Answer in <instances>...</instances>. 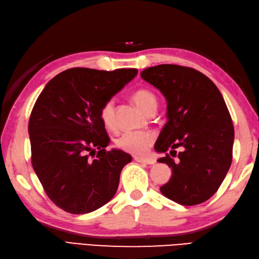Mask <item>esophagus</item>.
<instances>
[{"mask_svg": "<svg viewBox=\"0 0 259 259\" xmlns=\"http://www.w3.org/2000/svg\"><path fill=\"white\" fill-rule=\"evenodd\" d=\"M134 160L139 163H144V164H154L155 161L153 159H147V157L142 156H134Z\"/></svg>", "mask_w": 259, "mask_h": 259, "instance_id": "34e87169", "label": "esophagus"}]
</instances>
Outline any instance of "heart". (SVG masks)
Instances as JSON below:
<instances>
[{
  "label": "heart",
  "mask_w": 259,
  "mask_h": 259,
  "mask_svg": "<svg viewBox=\"0 0 259 259\" xmlns=\"http://www.w3.org/2000/svg\"><path fill=\"white\" fill-rule=\"evenodd\" d=\"M133 102L145 114L156 109V96L150 89L139 88L132 95ZM100 119L108 128L114 126V100L109 99L100 108ZM154 142V135L150 132H125L120 134L115 141V145L118 150L130 153L133 155H142L149 150Z\"/></svg>",
  "instance_id": "heart-1"
}]
</instances>
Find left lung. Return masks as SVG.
Instances as JSON below:
<instances>
[{
  "mask_svg": "<svg viewBox=\"0 0 259 259\" xmlns=\"http://www.w3.org/2000/svg\"><path fill=\"white\" fill-rule=\"evenodd\" d=\"M141 77L160 89L167 102V122L154 149L171 151L157 162L172 168L161 192L182 205L207 201L223 183L233 161L234 124L217 86L193 68L159 65ZM175 155L173 156L172 154Z\"/></svg>",
  "mask_w": 259,
  "mask_h": 259,
  "instance_id": "8db88e82",
  "label": "left lung"
}]
</instances>
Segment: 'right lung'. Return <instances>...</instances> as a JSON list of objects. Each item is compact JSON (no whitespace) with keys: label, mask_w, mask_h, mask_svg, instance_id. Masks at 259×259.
I'll return each mask as SVG.
<instances>
[{"label":"right lung","mask_w":259,"mask_h":259,"mask_svg":"<svg viewBox=\"0 0 259 259\" xmlns=\"http://www.w3.org/2000/svg\"><path fill=\"white\" fill-rule=\"evenodd\" d=\"M136 75L134 68H71L52 78L39 95L29 119L31 162L57 207L88 213L115 196L132 156L106 150L110 140L100 108Z\"/></svg>","instance_id":"obj_1"}]
</instances>
